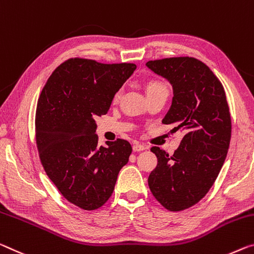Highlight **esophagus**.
I'll use <instances>...</instances> for the list:
<instances>
[{
	"instance_id": "obj_1",
	"label": "esophagus",
	"mask_w": 254,
	"mask_h": 254,
	"mask_svg": "<svg viewBox=\"0 0 254 254\" xmlns=\"http://www.w3.org/2000/svg\"><path fill=\"white\" fill-rule=\"evenodd\" d=\"M132 149H133V151H142L144 150V149H147V147L144 146V144H140V143H135L133 144V147H132Z\"/></svg>"
}]
</instances>
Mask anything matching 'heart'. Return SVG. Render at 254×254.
Returning a JSON list of instances; mask_svg holds the SVG:
<instances>
[{
	"label": "heart",
	"mask_w": 254,
	"mask_h": 254,
	"mask_svg": "<svg viewBox=\"0 0 254 254\" xmlns=\"http://www.w3.org/2000/svg\"><path fill=\"white\" fill-rule=\"evenodd\" d=\"M160 90H167V86L164 82L159 81V80H151L147 83V94H150V92L155 91H160ZM168 91V90H167ZM121 96V91H116L114 95V99L118 100Z\"/></svg>",
	"instance_id": "obj_1"
}]
</instances>
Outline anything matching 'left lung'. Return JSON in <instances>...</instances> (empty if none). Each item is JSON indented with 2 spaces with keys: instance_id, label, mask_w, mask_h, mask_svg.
Listing matches in <instances>:
<instances>
[{
  "instance_id": "left-lung-1",
  "label": "left lung",
  "mask_w": 254,
  "mask_h": 254,
  "mask_svg": "<svg viewBox=\"0 0 254 254\" xmlns=\"http://www.w3.org/2000/svg\"><path fill=\"white\" fill-rule=\"evenodd\" d=\"M146 65L172 84L174 96L163 123L184 134L173 155L150 149L158 163L148 185L164 208L181 211L198 203L218 176L231 141V113L223 84L203 62L181 56Z\"/></svg>"
}]
</instances>
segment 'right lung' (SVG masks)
Wrapping results in <instances>:
<instances>
[{"instance_id": "1", "label": "right lung", "mask_w": 254, "mask_h": 254, "mask_svg": "<svg viewBox=\"0 0 254 254\" xmlns=\"http://www.w3.org/2000/svg\"><path fill=\"white\" fill-rule=\"evenodd\" d=\"M133 63L70 59L48 78L36 108V143L48 178L69 202L95 210L110 199L118 175L128 162L127 140L98 146L95 118L133 73Z\"/></svg>"}]
</instances>
